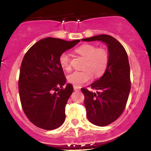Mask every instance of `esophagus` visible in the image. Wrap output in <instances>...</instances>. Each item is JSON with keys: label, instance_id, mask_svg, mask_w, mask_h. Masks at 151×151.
<instances>
[{"label": "esophagus", "instance_id": "1", "mask_svg": "<svg viewBox=\"0 0 151 151\" xmlns=\"http://www.w3.org/2000/svg\"><path fill=\"white\" fill-rule=\"evenodd\" d=\"M80 88L79 86H74V90L75 91H80Z\"/></svg>", "mask_w": 151, "mask_h": 151}]
</instances>
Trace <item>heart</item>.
<instances>
[{"label":"heart","instance_id":"1","mask_svg":"<svg viewBox=\"0 0 151 151\" xmlns=\"http://www.w3.org/2000/svg\"><path fill=\"white\" fill-rule=\"evenodd\" d=\"M75 52L85 59L82 71H74L68 76L70 83L76 86H81L90 81L93 77L98 78L103 75L107 68L109 56L108 51L102 47H97L91 44H84L77 49ZM59 63L66 71L71 69L70 58L66 52L62 53L59 56Z\"/></svg>","mask_w":151,"mask_h":151}]
</instances>
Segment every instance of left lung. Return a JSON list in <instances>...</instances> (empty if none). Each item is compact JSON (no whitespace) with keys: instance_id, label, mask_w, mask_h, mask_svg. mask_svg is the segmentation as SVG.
Listing matches in <instances>:
<instances>
[{"instance_id":"left-lung-1","label":"left lung","mask_w":151,"mask_h":151,"mask_svg":"<svg viewBox=\"0 0 151 151\" xmlns=\"http://www.w3.org/2000/svg\"><path fill=\"white\" fill-rule=\"evenodd\" d=\"M102 41L109 49V61L103 76L89 86L97 93L81 88L88 121L98 126H106L121 116L125 110L131 88L130 68L127 52L121 43L108 35L82 39Z\"/></svg>"}]
</instances>
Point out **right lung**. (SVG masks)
<instances>
[{"instance_id":"right-lung-1","label":"right lung","mask_w":151,"mask_h":151,"mask_svg":"<svg viewBox=\"0 0 151 151\" xmlns=\"http://www.w3.org/2000/svg\"><path fill=\"white\" fill-rule=\"evenodd\" d=\"M79 40L65 41L47 37L28 49L23 58L19 78L21 104L28 120L40 128H58L65 119V106L73 92L68 83L59 56Z\"/></svg>"}]
</instances>
